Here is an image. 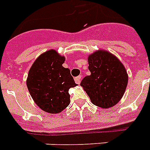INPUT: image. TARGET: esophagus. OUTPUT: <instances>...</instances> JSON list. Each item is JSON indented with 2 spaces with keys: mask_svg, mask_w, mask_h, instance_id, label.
Here are the masks:
<instances>
[{
  "mask_svg": "<svg viewBox=\"0 0 150 150\" xmlns=\"http://www.w3.org/2000/svg\"><path fill=\"white\" fill-rule=\"evenodd\" d=\"M81 76H78L75 77V82L77 83V84H80L81 83Z\"/></svg>",
  "mask_w": 150,
  "mask_h": 150,
  "instance_id": "1",
  "label": "esophagus"
}]
</instances>
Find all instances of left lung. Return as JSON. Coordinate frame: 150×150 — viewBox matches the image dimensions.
<instances>
[{
  "label": "left lung",
  "mask_w": 150,
  "mask_h": 150,
  "mask_svg": "<svg viewBox=\"0 0 150 150\" xmlns=\"http://www.w3.org/2000/svg\"><path fill=\"white\" fill-rule=\"evenodd\" d=\"M90 76L81 83L91 102L101 108L115 106L124 95L129 76L122 63L111 52L99 50L88 56Z\"/></svg>",
  "instance_id": "8db88e82"
}]
</instances>
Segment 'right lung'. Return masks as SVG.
Here are the masks:
<instances>
[{"label":"right lung","mask_w":150,"mask_h":150,"mask_svg":"<svg viewBox=\"0 0 150 150\" xmlns=\"http://www.w3.org/2000/svg\"><path fill=\"white\" fill-rule=\"evenodd\" d=\"M65 57L55 50L43 52L28 74L26 84L35 103L42 111L58 114L70 102L69 89L76 87L70 71L64 68Z\"/></svg>","instance_id":"1"}]
</instances>
